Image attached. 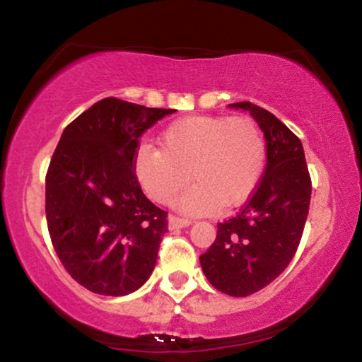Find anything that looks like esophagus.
Wrapping results in <instances>:
<instances>
[{"instance_id": "34e87169", "label": "esophagus", "mask_w": 362, "mask_h": 362, "mask_svg": "<svg viewBox=\"0 0 362 362\" xmlns=\"http://www.w3.org/2000/svg\"><path fill=\"white\" fill-rule=\"evenodd\" d=\"M192 224L189 218H181L176 217V215H169V229H182V227H188Z\"/></svg>"}]
</instances>
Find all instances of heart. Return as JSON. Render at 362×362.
Returning a JSON list of instances; mask_svg holds the SVG:
<instances>
[{"label":"heart","mask_w":362,"mask_h":362,"mask_svg":"<svg viewBox=\"0 0 362 362\" xmlns=\"http://www.w3.org/2000/svg\"><path fill=\"white\" fill-rule=\"evenodd\" d=\"M267 144L262 129L246 116H188L170 123L160 135V150L141 145L135 174L153 202L189 215L212 214L245 203L262 180Z\"/></svg>","instance_id":"b5f03b06"}]
</instances>
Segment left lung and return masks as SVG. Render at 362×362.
Returning a JSON list of instances; mask_svg holds the SVG:
<instances>
[{"label": "left lung", "instance_id": "obj_1", "mask_svg": "<svg viewBox=\"0 0 362 362\" xmlns=\"http://www.w3.org/2000/svg\"><path fill=\"white\" fill-rule=\"evenodd\" d=\"M229 107L250 112L258 123L267 168L241 212L217 224V238L200 265L215 289L245 298L274 282L296 255L310 210L311 177L301 140L282 121L251 103Z\"/></svg>", "mask_w": 362, "mask_h": 362}]
</instances>
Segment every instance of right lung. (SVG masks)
<instances>
[{
	"label": "right lung",
	"instance_id": "add662e5",
	"mask_svg": "<svg viewBox=\"0 0 362 362\" xmlns=\"http://www.w3.org/2000/svg\"><path fill=\"white\" fill-rule=\"evenodd\" d=\"M173 109L99 100L64 128L46 176L52 246L85 289L127 296L152 275L168 212L135 176L140 136Z\"/></svg>",
	"mask_w": 362,
	"mask_h": 362
}]
</instances>
